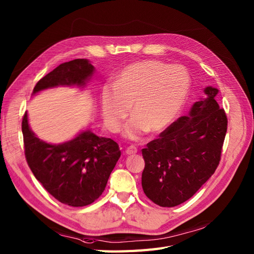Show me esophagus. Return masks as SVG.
Segmentation results:
<instances>
[{
    "label": "esophagus",
    "mask_w": 254,
    "mask_h": 254,
    "mask_svg": "<svg viewBox=\"0 0 254 254\" xmlns=\"http://www.w3.org/2000/svg\"><path fill=\"white\" fill-rule=\"evenodd\" d=\"M126 152H127V155H135L137 153V148H136V146H134V145H129V146H127V148Z\"/></svg>",
    "instance_id": "esophagus-1"
}]
</instances>
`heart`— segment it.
<instances>
[{"instance_id":"heart-1","label":"heart","mask_w":254,"mask_h":254,"mask_svg":"<svg viewBox=\"0 0 254 254\" xmlns=\"http://www.w3.org/2000/svg\"><path fill=\"white\" fill-rule=\"evenodd\" d=\"M190 87L191 77L181 65L170 66L155 60L129 64L114 85L102 89L104 124L111 132H117L129 111L133 117L125 127V137L136 140L146 130L159 133L181 113Z\"/></svg>"}]
</instances>
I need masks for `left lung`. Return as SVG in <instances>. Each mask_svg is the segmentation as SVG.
I'll return each instance as SVG.
<instances>
[{
	"instance_id": "8db88e82",
	"label": "left lung",
	"mask_w": 254,
	"mask_h": 254,
	"mask_svg": "<svg viewBox=\"0 0 254 254\" xmlns=\"http://www.w3.org/2000/svg\"><path fill=\"white\" fill-rule=\"evenodd\" d=\"M204 98L142 149L144 194L160 207H175L197 192L213 175L222 154L228 120L207 86Z\"/></svg>"
}]
</instances>
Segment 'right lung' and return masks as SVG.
<instances>
[{
  "mask_svg": "<svg viewBox=\"0 0 254 254\" xmlns=\"http://www.w3.org/2000/svg\"><path fill=\"white\" fill-rule=\"evenodd\" d=\"M94 71L87 59L62 63L39 81L32 95L58 86L83 88ZM22 132L31 172L57 200L83 207L99 198L121 155L113 139L97 136L87 128L68 141L47 143L31 130L27 112L23 117Z\"/></svg>",
  "mask_w": 254,
  "mask_h": 254,
  "instance_id": "obj_1",
  "label": "right lung"
}]
</instances>
